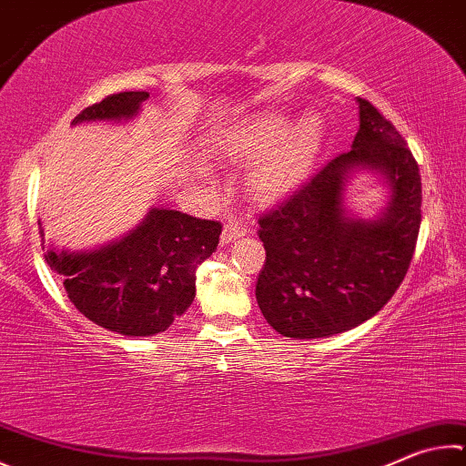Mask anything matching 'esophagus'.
<instances>
[{
  "mask_svg": "<svg viewBox=\"0 0 466 466\" xmlns=\"http://www.w3.org/2000/svg\"><path fill=\"white\" fill-rule=\"evenodd\" d=\"M247 232H248V228L242 226L238 219H228L224 230H222V236H219V242L230 244L234 240L242 238V236H247Z\"/></svg>",
  "mask_w": 466,
  "mask_h": 466,
  "instance_id": "obj_1",
  "label": "esophagus"
}]
</instances>
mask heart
<instances>
[{"label":"heart","mask_w":466,"mask_h":466,"mask_svg":"<svg viewBox=\"0 0 466 466\" xmlns=\"http://www.w3.org/2000/svg\"><path fill=\"white\" fill-rule=\"evenodd\" d=\"M326 134L318 112L303 114L293 124L281 112H265L232 134L228 152L240 158L263 157L247 175V191L258 204H275L308 179Z\"/></svg>","instance_id":"1"}]
</instances>
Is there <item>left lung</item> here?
<instances>
[{
    "label": "left lung",
    "mask_w": 466,
    "mask_h": 466,
    "mask_svg": "<svg viewBox=\"0 0 466 466\" xmlns=\"http://www.w3.org/2000/svg\"><path fill=\"white\" fill-rule=\"evenodd\" d=\"M352 150L336 157L275 211L258 219L267 262L257 281L262 316L298 340L360 326L393 298L416 250L421 179L395 126L357 97ZM377 176L388 204L373 218L345 206L352 178Z\"/></svg>",
    "instance_id": "1"
}]
</instances>
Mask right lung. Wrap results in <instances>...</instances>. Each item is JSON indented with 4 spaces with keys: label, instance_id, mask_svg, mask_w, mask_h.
I'll list each match as a JSON object with an SVG mask.
<instances>
[{
    "label": "right lung",
    "instance_id": "obj_1",
    "mask_svg": "<svg viewBox=\"0 0 466 466\" xmlns=\"http://www.w3.org/2000/svg\"><path fill=\"white\" fill-rule=\"evenodd\" d=\"M148 91L109 96L75 117L126 124L140 114ZM46 265L63 277L65 291L93 324L128 338L165 332L196 299V270L216 250L222 226L171 208H150L142 222L96 248H58L46 244L38 219Z\"/></svg>",
    "mask_w": 466,
    "mask_h": 466
}]
</instances>
